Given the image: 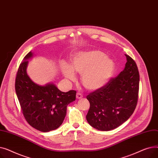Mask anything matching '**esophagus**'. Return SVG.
Segmentation results:
<instances>
[{
    "label": "esophagus",
    "instance_id": "obj_1",
    "mask_svg": "<svg viewBox=\"0 0 158 158\" xmlns=\"http://www.w3.org/2000/svg\"><path fill=\"white\" fill-rule=\"evenodd\" d=\"M82 97H83V96H82V95L81 94V93H77V95H76V98L77 99H81L82 98Z\"/></svg>",
    "mask_w": 158,
    "mask_h": 158
}]
</instances>
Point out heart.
I'll return each instance as SVG.
<instances>
[{"label": "heart", "mask_w": 158, "mask_h": 158, "mask_svg": "<svg viewBox=\"0 0 158 158\" xmlns=\"http://www.w3.org/2000/svg\"><path fill=\"white\" fill-rule=\"evenodd\" d=\"M114 69V62L99 51L79 52L72 58L71 67L61 65V71L68 79L74 81V72L82 75L83 86L88 90L95 91L104 86L110 79Z\"/></svg>", "instance_id": "obj_1"}]
</instances>
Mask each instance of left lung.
Instances as JSON below:
<instances>
[{
  "label": "left lung",
  "instance_id": "obj_1",
  "mask_svg": "<svg viewBox=\"0 0 158 158\" xmlns=\"http://www.w3.org/2000/svg\"><path fill=\"white\" fill-rule=\"evenodd\" d=\"M127 62L118 76L89 94L86 120L91 126L107 131L121 126L133 113L137 104L139 75L137 65L125 54Z\"/></svg>",
  "mask_w": 158,
  "mask_h": 158
}]
</instances>
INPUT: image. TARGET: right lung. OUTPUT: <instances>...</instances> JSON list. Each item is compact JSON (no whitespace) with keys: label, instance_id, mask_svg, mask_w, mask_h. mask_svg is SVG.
Listing matches in <instances>:
<instances>
[{"label":"right lung","instance_id":"right-lung-1","mask_svg":"<svg viewBox=\"0 0 158 158\" xmlns=\"http://www.w3.org/2000/svg\"><path fill=\"white\" fill-rule=\"evenodd\" d=\"M34 56L31 51L24 57L15 79V91L23 114L32 127L49 132L59 127L66 114V107L76 101V92H63L53 83L39 85L27 73L28 60Z\"/></svg>","mask_w":158,"mask_h":158}]
</instances>
